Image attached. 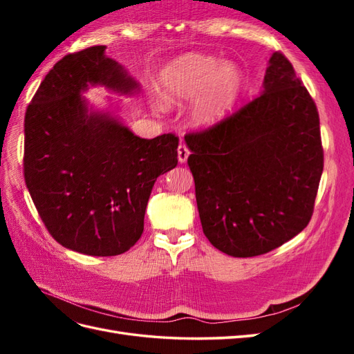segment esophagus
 I'll list each match as a JSON object with an SVG mask.
<instances>
[{
    "mask_svg": "<svg viewBox=\"0 0 354 354\" xmlns=\"http://www.w3.org/2000/svg\"><path fill=\"white\" fill-rule=\"evenodd\" d=\"M189 149L186 145H178L177 147V158H178V162L180 164H185L187 160V156H189Z\"/></svg>",
    "mask_w": 354,
    "mask_h": 354,
    "instance_id": "esophagus-1",
    "label": "esophagus"
}]
</instances>
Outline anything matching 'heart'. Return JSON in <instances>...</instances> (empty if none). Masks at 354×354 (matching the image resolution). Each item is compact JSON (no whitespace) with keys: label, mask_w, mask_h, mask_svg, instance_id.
<instances>
[{"label":"heart","mask_w":354,"mask_h":354,"mask_svg":"<svg viewBox=\"0 0 354 354\" xmlns=\"http://www.w3.org/2000/svg\"><path fill=\"white\" fill-rule=\"evenodd\" d=\"M160 85L162 100L168 106L194 100L190 122L203 128L218 122L230 111L242 90L243 75L232 62L186 55L164 69Z\"/></svg>","instance_id":"obj_1"}]
</instances>
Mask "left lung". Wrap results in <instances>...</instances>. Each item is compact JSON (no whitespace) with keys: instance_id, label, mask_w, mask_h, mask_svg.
<instances>
[{"instance_id":"left-lung-1","label":"left lung","mask_w":354,"mask_h":354,"mask_svg":"<svg viewBox=\"0 0 354 354\" xmlns=\"http://www.w3.org/2000/svg\"><path fill=\"white\" fill-rule=\"evenodd\" d=\"M185 142L202 230L217 250L261 255L307 226L324 171L319 113L282 53L260 95Z\"/></svg>"}]
</instances>
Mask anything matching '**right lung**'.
Wrapping results in <instances>:
<instances>
[{
	"mask_svg": "<svg viewBox=\"0 0 354 354\" xmlns=\"http://www.w3.org/2000/svg\"><path fill=\"white\" fill-rule=\"evenodd\" d=\"M72 53L42 80L25 115L26 187L47 230L62 246L111 257L140 239L156 178L177 165L178 137L140 138L82 93L103 85L121 94L138 84L104 55Z\"/></svg>",
	"mask_w": 354,
	"mask_h": 354,
	"instance_id": "1",
	"label": "right lung"
}]
</instances>
